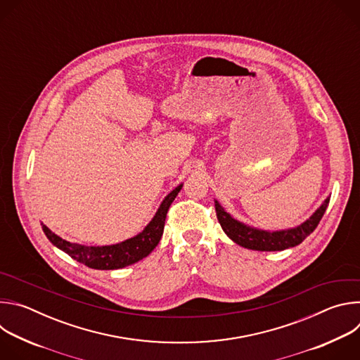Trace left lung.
Wrapping results in <instances>:
<instances>
[{
	"instance_id": "left-lung-1",
	"label": "left lung",
	"mask_w": 360,
	"mask_h": 360,
	"mask_svg": "<svg viewBox=\"0 0 360 360\" xmlns=\"http://www.w3.org/2000/svg\"><path fill=\"white\" fill-rule=\"evenodd\" d=\"M329 203V198L322 203V207L302 225L288 231H276L268 232L246 226L236 219H233L229 214L224 211L218 200H215V210L218 221L224 229V232L238 245L253 249V250H283L288 248H293L299 245L307 235H311L316 226L319 225Z\"/></svg>"
}]
</instances>
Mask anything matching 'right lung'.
<instances>
[{
  "instance_id": "add662e5",
  "label": "right lung",
  "mask_w": 360,
  "mask_h": 360,
  "mask_svg": "<svg viewBox=\"0 0 360 360\" xmlns=\"http://www.w3.org/2000/svg\"><path fill=\"white\" fill-rule=\"evenodd\" d=\"M182 185L176 186L161 203L158 212L153 217V219L146 225V228L136 236L127 239L117 245L110 246H85L79 243H71L68 240H64L58 235L51 232L44 224L42 231L49 239V242L68 253L72 259H75L79 264H84L88 268L92 269H101V271H111V269H120L125 268L128 265H132L145 256H148L153 248L158 245L161 240V236L164 233L165 226V218L168 214V210L171 203L176 198L178 192L181 191Z\"/></svg>"
}]
</instances>
